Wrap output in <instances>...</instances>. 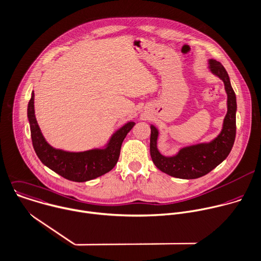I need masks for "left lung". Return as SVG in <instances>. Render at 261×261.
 <instances>
[{
    "mask_svg": "<svg viewBox=\"0 0 261 261\" xmlns=\"http://www.w3.org/2000/svg\"><path fill=\"white\" fill-rule=\"evenodd\" d=\"M210 71L219 77L227 93V113L221 133L209 143L187 146L174 156H165L158 149L159 129L151 125L150 155L152 162L162 172L180 179H196L214 170L228 156L236 139L237 98L224 67L215 60L209 61Z\"/></svg>",
    "mask_w": 261,
    "mask_h": 261,
    "instance_id": "1",
    "label": "left lung"
}]
</instances>
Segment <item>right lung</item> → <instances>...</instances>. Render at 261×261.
<instances>
[{"label": "right lung", "instance_id": "right-lung-1", "mask_svg": "<svg viewBox=\"0 0 261 261\" xmlns=\"http://www.w3.org/2000/svg\"><path fill=\"white\" fill-rule=\"evenodd\" d=\"M35 93L28 105V118L31 127L32 142L39 160L47 168L74 182H86L110 172L118 162L122 142L136 124L125 123L115 132L102 149H91L83 152H69L50 146L43 137L35 116Z\"/></svg>", "mask_w": 261, "mask_h": 261}]
</instances>
